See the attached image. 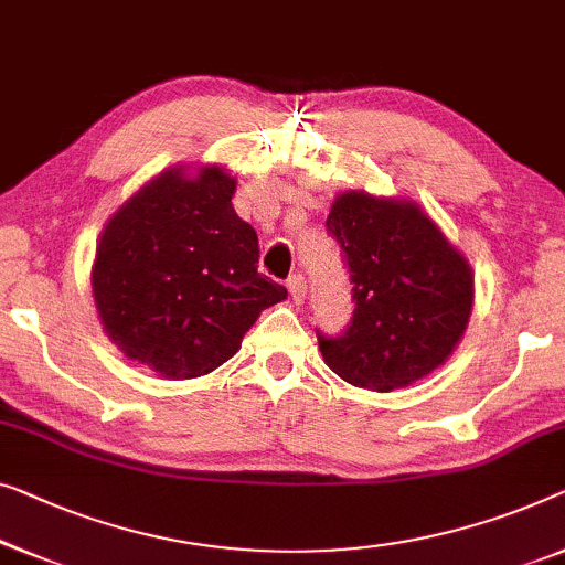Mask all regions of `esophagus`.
Listing matches in <instances>:
<instances>
[{
    "label": "esophagus",
    "mask_w": 565,
    "mask_h": 565,
    "mask_svg": "<svg viewBox=\"0 0 565 565\" xmlns=\"http://www.w3.org/2000/svg\"><path fill=\"white\" fill-rule=\"evenodd\" d=\"M288 290H290V296H292V300H296V302L306 300V292H308V288H306V277H302V275H292L290 280H288Z\"/></svg>",
    "instance_id": "1"
}]
</instances>
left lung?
Returning <instances> with one entry per match:
<instances>
[{"label":"left lung","instance_id":"8db88e82","mask_svg":"<svg viewBox=\"0 0 565 565\" xmlns=\"http://www.w3.org/2000/svg\"><path fill=\"white\" fill-rule=\"evenodd\" d=\"M326 226L349 265L354 316L341 337L318 333L323 362L374 392L407 387L438 370L471 316L466 257L413 201L347 191Z\"/></svg>","mask_w":565,"mask_h":565}]
</instances>
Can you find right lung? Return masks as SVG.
Masks as SVG:
<instances>
[{
	"label": "right lung",
	"mask_w": 565,
	"mask_h": 565,
	"mask_svg": "<svg viewBox=\"0 0 565 565\" xmlns=\"http://www.w3.org/2000/svg\"><path fill=\"white\" fill-rule=\"evenodd\" d=\"M234 191L218 166L170 168L102 232L92 288L106 337L166 380L214 372L259 313L288 298L257 273V232L236 216Z\"/></svg>",
	"instance_id": "obj_1"
}]
</instances>
